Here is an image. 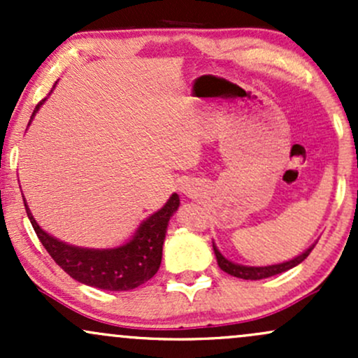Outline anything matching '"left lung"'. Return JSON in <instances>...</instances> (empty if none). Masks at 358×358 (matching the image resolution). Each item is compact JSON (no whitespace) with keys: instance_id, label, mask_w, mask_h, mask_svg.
Wrapping results in <instances>:
<instances>
[{"instance_id":"left-lung-1","label":"left lung","mask_w":358,"mask_h":358,"mask_svg":"<svg viewBox=\"0 0 358 358\" xmlns=\"http://www.w3.org/2000/svg\"><path fill=\"white\" fill-rule=\"evenodd\" d=\"M313 248H315V245H311V248L306 249L305 252L301 254V256L291 259V261L281 262V264L264 266V268H249V266L234 264V262L227 261V259L222 256V254L219 252V249L215 248V244H213V252H215L217 264H219V268L224 271V273L231 274V276L241 278V279H264V278L276 276V274H281V273H285V271L294 268V266H298L299 262H303L308 256H310V252L313 250Z\"/></svg>"}]
</instances>
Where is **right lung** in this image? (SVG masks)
Wrapping results in <instances>:
<instances>
[{"instance_id":"add662e5","label":"right lung","mask_w":358,"mask_h":358,"mask_svg":"<svg viewBox=\"0 0 358 358\" xmlns=\"http://www.w3.org/2000/svg\"><path fill=\"white\" fill-rule=\"evenodd\" d=\"M43 101L36 104L31 116H35ZM178 195L173 193L162 210L153 213L150 219H146L139 225L136 236L127 244L116 249L102 250L76 248V245H69L65 242L53 239L52 236H48L47 232L40 229L34 215L28 210L27 203H24V208H27L28 219L34 225L36 237L53 261L69 276L87 286L99 287V289L129 291L145 285L148 279H151L158 273L159 264H162L163 242H165L168 220L178 208Z\"/></svg>"}]
</instances>
